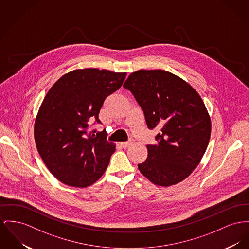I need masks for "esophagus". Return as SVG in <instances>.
<instances>
[{"instance_id": "obj_1", "label": "esophagus", "mask_w": 249, "mask_h": 249, "mask_svg": "<svg viewBox=\"0 0 249 249\" xmlns=\"http://www.w3.org/2000/svg\"><path fill=\"white\" fill-rule=\"evenodd\" d=\"M131 144H132L131 142H121V143H120L121 147H123V148H127V147L130 146Z\"/></svg>"}]
</instances>
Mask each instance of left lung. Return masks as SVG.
<instances>
[{
  "instance_id": "left-lung-1",
  "label": "left lung",
  "mask_w": 249,
  "mask_h": 249,
  "mask_svg": "<svg viewBox=\"0 0 249 249\" xmlns=\"http://www.w3.org/2000/svg\"><path fill=\"white\" fill-rule=\"evenodd\" d=\"M142 107L147 127L159 133L138 164L151 182L168 187L188 178L208 147L212 124L197 91L162 70H140L124 84Z\"/></svg>"
}]
</instances>
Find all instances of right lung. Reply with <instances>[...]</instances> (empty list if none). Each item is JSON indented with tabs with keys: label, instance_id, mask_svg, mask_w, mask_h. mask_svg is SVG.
Wrapping results in <instances>:
<instances>
[{
	"label": "right lung",
	"instance_id": "right-lung-1",
	"mask_svg": "<svg viewBox=\"0 0 249 249\" xmlns=\"http://www.w3.org/2000/svg\"><path fill=\"white\" fill-rule=\"evenodd\" d=\"M126 72L74 70L47 92L35 122V142L53 176L69 186L88 187L105 173L115 145L102 132L89 131L100 124L104 101L119 89Z\"/></svg>",
	"mask_w": 249,
	"mask_h": 249
}]
</instances>
